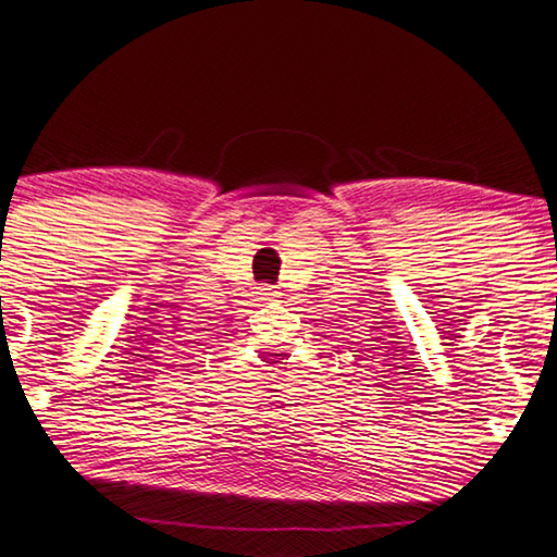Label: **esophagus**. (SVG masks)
Listing matches in <instances>:
<instances>
[{
  "label": "esophagus",
  "instance_id": "1",
  "mask_svg": "<svg viewBox=\"0 0 557 557\" xmlns=\"http://www.w3.org/2000/svg\"><path fill=\"white\" fill-rule=\"evenodd\" d=\"M258 294L263 301H277V297H280V292L275 287H263Z\"/></svg>",
  "mask_w": 557,
  "mask_h": 557
}]
</instances>
